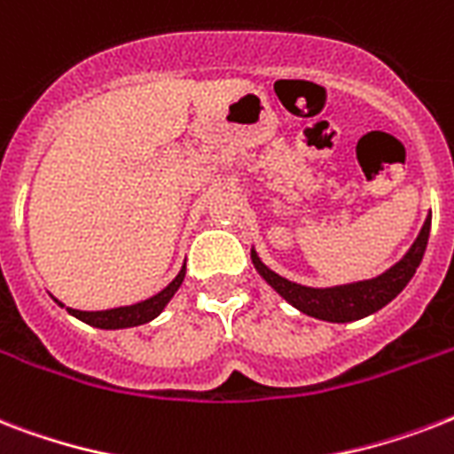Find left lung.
<instances>
[{"mask_svg":"<svg viewBox=\"0 0 454 454\" xmlns=\"http://www.w3.org/2000/svg\"><path fill=\"white\" fill-rule=\"evenodd\" d=\"M429 231L431 212L427 216V221H424L417 240L408 249V254L403 256L395 266H391V269L384 270L381 276L372 278V280L337 285V287H306V285L292 283L287 278L278 276L276 270H270L259 259L254 247H252V263L259 270V276L285 301L292 303L294 309H299L306 316L317 317V320H327V323H351V320H360V317L370 316V313H377L391 299H395L405 290V285L412 280L415 270L422 263L424 249H427V242H429Z\"/></svg>","mask_w":454,"mask_h":454,"instance_id":"1","label":"left lung"}]
</instances>
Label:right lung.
I'll return each mask as SVG.
<instances>
[{
    "label": "right lung",
    "instance_id": "obj_1",
    "mask_svg": "<svg viewBox=\"0 0 454 454\" xmlns=\"http://www.w3.org/2000/svg\"><path fill=\"white\" fill-rule=\"evenodd\" d=\"M185 278V266L178 270V276L171 280L162 292H157L155 297L145 299V301L131 303V306H120V309H108V310H77L67 309L70 316H74L82 323L91 325V327H98V330H124V327H137V325L151 323L153 317H157L164 310V306L169 303V299L176 294V290L181 287ZM59 306H66L60 303L59 299H53Z\"/></svg>",
    "mask_w": 454,
    "mask_h": 454
}]
</instances>
